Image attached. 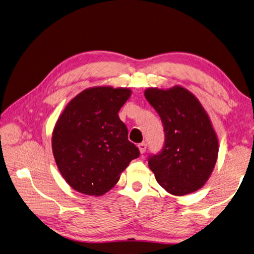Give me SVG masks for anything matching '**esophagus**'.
I'll return each instance as SVG.
<instances>
[{
    "label": "esophagus",
    "mask_w": 254,
    "mask_h": 254,
    "mask_svg": "<svg viewBox=\"0 0 254 254\" xmlns=\"http://www.w3.org/2000/svg\"><path fill=\"white\" fill-rule=\"evenodd\" d=\"M137 147H139L140 153H141V154H143V153H144V152H145V150H146V143L142 142V143H140L139 145H137Z\"/></svg>",
    "instance_id": "obj_1"
}]
</instances>
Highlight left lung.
I'll use <instances>...</instances> for the list:
<instances>
[{"label": "left lung", "instance_id": "obj_1", "mask_svg": "<svg viewBox=\"0 0 254 254\" xmlns=\"http://www.w3.org/2000/svg\"><path fill=\"white\" fill-rule=\"evenodd\" d=\"M145 99L160 115L164 145L149 155L158 183L174 195H186L204 186L218 159L219 143L209 115L194 95L181 86L150 87Z\"/></svg>", "mask_w": 254, "mask_h": 254}]
</instances>
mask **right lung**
<instances>
[{
	"label": "right lung",
	"mask_w": 254,
	"mask_h": 254,
	"mask_svg": "<svg viewBox=\"0 0 254 254\" xmlns=\"http://www.w3.org/2000/svg\"><path fill=\"white\" fill-rule=\"evenodd\" d=\"M130 89L95 86L70 101L55 124L52 150L64 180L75 191L102 195L140 151L119 118Z\"/></svg>",
	"instance_id": "obj_1"
}]
</instances>
